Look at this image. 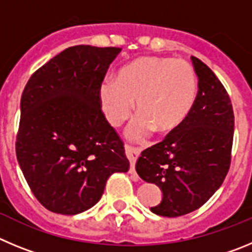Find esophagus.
I'll use <instances>...</instances> for the list:
<instances>
[{
	"mask_svg": "<svg viewBox=\"0 0 252 252\" xmlns=\"http://www.w3.org/2000/svg\"><path fill=\"white\" fill-rule=\"evenodd\" d=\"M125 149H126V155H127L128 160H130V173L131 174H136V171H135V162H136L137 158H139L140 151L128 145L125 146Z\"/></svg>",
	"mask_w": 252,
	"mask_h": 252,
	"instance_id": "esophagus-1",
	"label": "esophagus"
}]
</instances>
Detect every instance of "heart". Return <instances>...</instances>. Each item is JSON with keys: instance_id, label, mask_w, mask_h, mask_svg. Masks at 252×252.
<instances>
[{"instance_id": "obj_1", "label": "heart", "mask_w": 252, "mask_h": 252, "mask_svg": "<svg viewBox=\"0 0 252 252\" xmlns=\"http://www.w3.org/2000/svg\"><path fill=\"white\" fill-rule=\"evenodd\" d=\"M194 69L184 60L165 57H141L125 65L115 78L99 86L102 112L112 126H120L132 113L137 121L128 136L142 139L151 130L168 133L187 119L197 97Z\"/></svg>"}]
</instances>
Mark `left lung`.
Here are the masks:
<instances>
[{
    "mask_svg": "<svg viewBox=\"0 0 252 252\" xmlns=\"http://www.w3.org/2000/svg\"><path fill=\"white\" fill-rule=\"evenodd\" d=\"M198 93L187 119L136 161L139 177L162 192L151 212L178 217L203 206L223 183L231 164L233 116L231 99L215 73L192 57Z\"/></svg>",
    "mask_w": 252,
    "mask_h": 252,
    "instance_id": "left-lung-1",
    "label": "left lung"
}]
</instances>
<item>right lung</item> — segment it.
I'll list each match as a JSON object with an SVG mask.
<instances>
[{
    "label": "right lung",
    "instance_id": "obj_1",
    "mask_svg": "<svg viewBox=\"0 0 252 252\" xmlns=\"http://www.w3.org/2000/svg\"><path fill=\"white\" fill-rule=\"evenodd\" d=\"M120 51L70 46L37 69L22 92L17 161L31 192L51 212L78 215L92 208L107 179L128 170L124 142L98 97Z\"/></svg>",
    "mask_w": 252,
    "mask_h": 252
}]
</instances>
